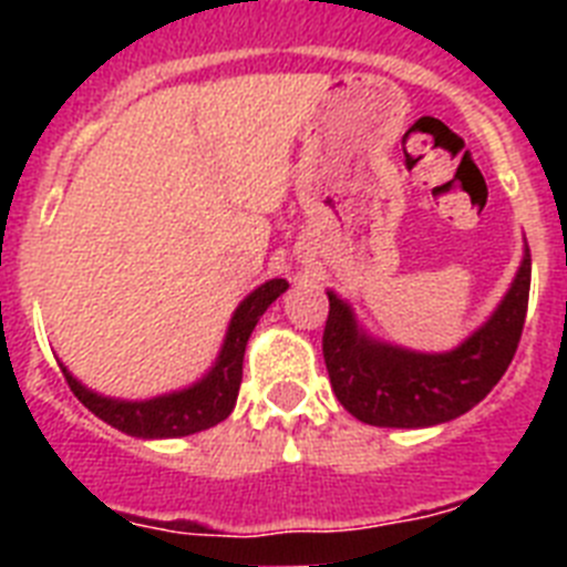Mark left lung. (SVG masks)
<instances>
[{
    "label": "left lung",
    "instance_id": "obj_1",
    "mask_svg": "<svg viewBox=\"0 0 567 567\" xmlns=\"http://www.w3.org/2000/svg\"><path fill=\"white\" fill-rule=\"evenodd\" d=\"M530 289V252L497 312L465 343L445 354H423L378 343L358 327L352 309L329 292L323 360L329 383L349 414L385 429L449 423L499 383L523 338Z\"/></svg>",
    "mask_w": 567,
    "mask_h": 567
}]
</instances>
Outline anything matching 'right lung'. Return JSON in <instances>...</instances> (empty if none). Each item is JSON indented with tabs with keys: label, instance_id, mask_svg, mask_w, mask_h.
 I'll use <instances>...</instances> for the list:
<instances>
[{
	"label": "right lung",
	"instance_id": "right-lung-1",
	"mask_svg": "<svg viewBox=\"0 0 567 567\" xmlns=\"http://www.w3.org/2000/svg\"><path fill=\"white\" fill-rule=\"evenodd\" d=\"M287 289V280L272 278L240 300V307L235 309L233 320H229L227 338H224L221 354H218L215 365L209 369L207 378H202L195 385L184 389V392L162 394V398L153 400H113L90 392L87 385L79 383L64 365L62 374L68 380L70 392L76 394L90 412L113 425V429H118V432L130 434V437L153 440L198 434L227 420L229 412L235 409L249 334H252L260 315L269 309V303L280 298Z\"/></svg>",
	"mask_w": 567,
	"mask_h": 567
}]
</instances>
